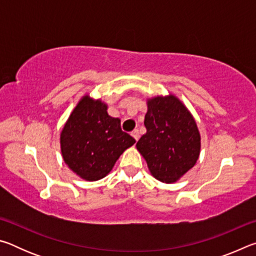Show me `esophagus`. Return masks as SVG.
<instances>
[{
  "label": "esophagus",
  "instance_id": "obj_1",
  "mask_svg": "<svg viewBox=\"0 0 256 256\" xmlns=\"http://www.w3.org/2000/svg\"><path fill=\"white\" fill-rule=\"evenodd\" d=\"M131 136L136 138V141L138 140V138H140V134H138V130H133V131L131 132Z\"/></svg>",
  "mask_w": 256,
  "mask_h": 256
}]
</instances>
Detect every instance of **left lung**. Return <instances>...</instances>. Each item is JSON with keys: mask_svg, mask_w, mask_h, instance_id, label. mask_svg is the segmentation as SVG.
Here are the masks:
<instances>
[{"mask_svg": "<svg viewBox=\"0 0 256 256\" xmlns=\"http://www.w3.org/2000/svg\"><path fill=\"white\" fill-rule=\"evenodd\" d=\"M146 133L136 144L151 174L162 183H174L198 159L201 138L188 108L172 94L148 100Z\"/></svg>", "mask_w": 256, "mask_h": 256, "instance_id": "left-lung-1", "label": "left lung"}]
</instances>
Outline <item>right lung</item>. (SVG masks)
<instances>
[{
	"label": "right lung",
	"instance_id": "obj_1",
	"mask_svg": "<svg viewBox=\"0 0 256 256\" xmlns=\"http://www.w3.org/2000/svg\"><path fill=\"white\" fill-rule=\"evenodd\" d=\"M136 140L108 115L107 105L84 96L60 133V151L72 172L86 180H102Z\"/></svg>",
	"mask_w": 256,
	"mask_h": 256
}]
</instances>
